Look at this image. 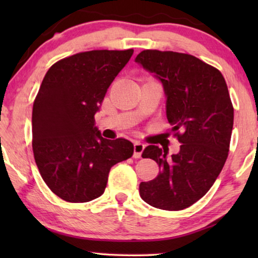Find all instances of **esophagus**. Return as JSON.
Here are the masks:
<instances>
[{"mask_svg": "<svg viewBox=\"0 0 258 258\" xmlns=\"http://www.w3.org/2000/svg\"><path fill=\"white\" fill-rule=\"evenodd\" d=\"M144 148H146V146H144L143 143L135 142V144H134V157L140 158L141 155H142V153H143Z\"/></svg>", "mask_w": 258, "mask_h": 258, "instance_id": "esophagus-1", "label": "esophagus"}]
</instances>
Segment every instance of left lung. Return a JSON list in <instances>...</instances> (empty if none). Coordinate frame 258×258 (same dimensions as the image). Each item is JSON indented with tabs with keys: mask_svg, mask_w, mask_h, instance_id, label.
<instances>
[{
	"mask_svg": "<svg viewBox=\"0 0 258 258\" xmlns=\"http://www.w3.org/2000/svg\"><path fill=\"white\" fill-rule=\"evenodd\" d=\"M135 61L163 84L168 121L181 143L170 157L153 144L143 150L160 174L141 182L140 195L158 209H185L209 191L227 161L234 125L227 83L220 70L183 52L147 49Z\"/></svg>",
	"mask_w": 258,
	"mask_h": 258,
	"instance_id": "obj_1",
	"label": "left lung"
}]
</instances>
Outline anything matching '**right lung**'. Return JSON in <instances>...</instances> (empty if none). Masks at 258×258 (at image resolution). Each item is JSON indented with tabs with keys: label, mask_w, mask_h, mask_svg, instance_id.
<instances>
[{
	"label": "right lung",
	"mask_w": 258,
	"mask_h": 258,
	"mask_svg": "<svg viewBox=\"0 0 258 258\" xmlns=\"http://www.w3.org/2000/svg\"><path fill=\"white\" fill-rule=\"evenodd\" d=\"M133 52H79L54 63L42 81L31 118L34 157L45 184L67 202L100 197L112 165L133 156V143L103 139L94 117Z\"/></svg>",
	"instance_id": "1"
}]
</instances>
